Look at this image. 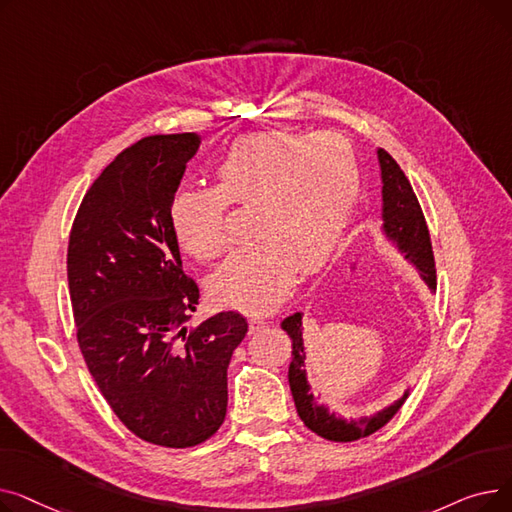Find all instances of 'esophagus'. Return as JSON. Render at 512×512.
Masks as SVG:
<instances>
[{
    "mask_svg": "<svg viewBox=\"0 0 512 512\" xmlns=\"http://www.w3.org/2000/svg\"><path fill=\"white\" fill-rule=\"evenodd\" d=\"M265 326H267V321H265L263 317H259V315H251V317H249V332H251V334L259 332V330L265 328Z\"/></svg>",
    "mask_w": 512,
    "mask_h": 512,
    "instance_id": "1",
    "label": "esophagus"
}]
</instances>
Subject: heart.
<instances>
[{
	"instance_id": "obj_1",
	"label": "heart",
	"mask_w": 512,
	"mask_h": 512,
	"mask_svg": "<svg viewBox=\"0 0 512 512\" xmlns=\"http://www.w3.org/2000/svg\"><path fill=\"white\" fill-rule=\"evenodd\" d=\"M361 191L353 145L338 132H255L213 168V188L180 191L170 224L182 251L211 261L228 247V207L249 209V234L213 272L211 297L247 313L280 305L334 253Z\"/></svg>"
}]
</instances>
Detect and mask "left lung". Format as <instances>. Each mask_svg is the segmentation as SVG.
<instances>
[{
    "mask_svg": "<svg viewBox=\"0 0 512 512\" xmlns=\"http://www.w3.org/2000/svg\"><path fill=\"white\" fill-rule=\"evenodd\" d=\"M380 166H382V193H384V230L407 253V257L423 272L429 288H436V261L432 251V240L417 195L405 172L394 161V157L378 149ZM282 330L292 340V355L288 367V384L297 405V413L303 423L317 436L332 442H353L367 438L382 429L405 405L407 392L392 407L375 413L373 417H361L357 421H344L336 415H330L328 409L317 407L313 394L309 392L307 375H305V348H303V313L297 311L282 321Z\"/></svg>",
    "mask_w": 512,
    "mask_h": 512,
    "instance_id": "8db88e82",
    "label": "left lung"
}]
</instances>
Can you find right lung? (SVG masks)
Here are the masks:
<instances>
[{"label": "right lung", "mask_w": 512, "mask_h": 512, "mask_svg": "<svg viewBox=\"0 0 512 512\" xmlns=\"http://www.w3.org/2000/svg\"><path fill=\"white\" fill-rule=\"evenodd\" d=\"M199 143L182 132L126 147L91 184L68 240L80 353L118 419L166 448L218 432L228 363L249 330L236 311L186 328L201 294L182 270L170 205Z\"/></svg>", "instance_id": "1"}]
</instances>
